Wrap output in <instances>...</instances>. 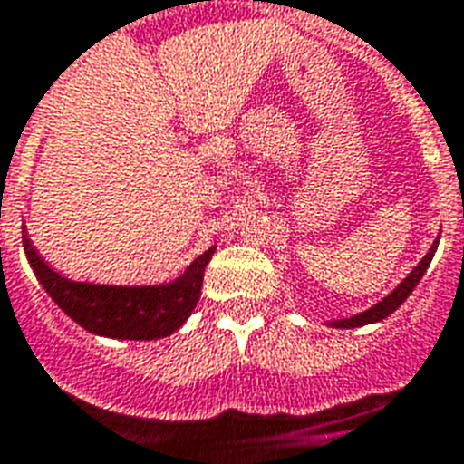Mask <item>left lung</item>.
Instances as JSON below:
<instances>
[{
    "label": "left lung",
    "mask_w": 464,
    "mask_h": 464,
    "mask_svg": "<svg viewBox=\"0 0 464 464\" xmlns=\"http://www.w3.org/2000/svg\"><path fill=\"white\" fill-rule=\"evenodd\" d=\"M436 247H439V240H436L434 245H431V250L427 252V257L421 259L420 265L412 269V274H410L405 281H402L398 288H395L393 293H391L389 297H383L382 303H376L372 310L367 312H360V314H355V317L350 319H341V322H334L331 326H336V329H355V326H364V324H372V322H382V319H386L389 314H393L398 307H401L405 300H408V295L417 288V284L421 281V276H424V271H427V266L431 265V257H434Z\"/></svg>",
    "instance_id": "obj_1"
}]
</instances>
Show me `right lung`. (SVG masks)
Returning <instances> with one entry per match:
<instances>
[{
    "label": "right lung",
    "instance_id": "obj_1",
    "mask_svg": "<svg viewBox=\"0 0 464 464\" xmlns=\"http://www.w3.org/2000/svg\"><path fill=\"white\" fill-rule=\"evenodd\" d=\"M24 247L37 281L75 324L100 336L126 338V341H152L179 329L198 304L205 266L214 255V247H209L173 284L119 288V285L75 284L59 276L44 265L25 233Z\"/></svg>",
    "mask_w": 464,
    "mask_h": 464
}]
</instances>
